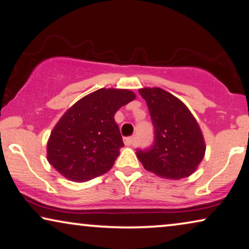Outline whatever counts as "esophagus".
Listing matches in <instances>:
<instances>
[{
	"label": "esophagus",
	"mask_w": 249,
	"mask_h": 249,
	"mask_svg": "<svg viewBox=\"0 0 249 249\" xmlns=\"http://www.w3.org/2000/svg\"><path fill=\"white\" fill-rule=\"evenodd\" d=\"M124 143L126 145H134L136 143V138L135 136H128V138L124 139Z\"/></svg>",
	"instance_id": "34e87169"
}]
</instances>
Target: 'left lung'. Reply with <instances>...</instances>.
<instances>
[{
	"instance_id": "obj_1",
	"label": "left lung",
	"mask_w": 249,
	"mask_h": 249,
	"mask_svg": "<svg viewBox=\"0 0 249 249\" xmlns=\"http://www.w3.org/2000/svg\"><path fill=\"white\" fill-rule=\"evenodd\" d=\"M148 105L155 139L151 146L136 150L146 170L168 179H181L195 171L205 153L201 128L190 109L160 88L139 90Z\"/></svg>"
}]
</instances>
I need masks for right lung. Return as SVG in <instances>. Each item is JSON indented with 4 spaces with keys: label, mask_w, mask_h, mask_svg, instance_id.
<instances>
[{
    "label": "right lung",
    "mask_w": 249,
    "mask_h": 249,
    "mask_svg": "<svg viewBox=\"0 0 249 249\" xmlns=\"http://www.w3.org/2000/svg\"><path fill=\"white\" fill-rule=\"evenodd\" d=\"M134 98L129 90L103 88L80 99L51 133L50 163L73 181L90 180L109 171L124 146L115 113Z\"/></svg>",
    "instance_id": "1"
}]
</instances>
